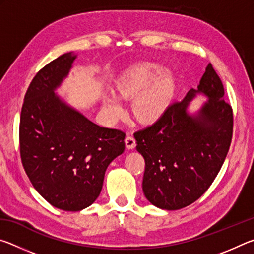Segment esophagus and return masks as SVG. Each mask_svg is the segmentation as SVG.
Masks as SVG:
<instances>
[{
	"label": "esophagus",
	"instance_id": "esophagus-1",
	"mask_svg": "<svg viewBox=\"0 0 254 254\" xmlns=\"http://www.w3.org/2000/svg\"><path fill=\"white\" fill-rule=\"evenodd\" d=\"M126 145L127 149H134L135 148V139L131 133H128L126 137Z\"/></svg>",
	"mask_w": 254,
	"mask_h": 254
}]
</instances>
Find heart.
<instances>
[{"label":"heart","instance_id":"obj_1","mask_svg":"<svg viewBox=\"0 0 254 254\" xmlns=\"http://www.w3.org/2000/svg\"><path fill=\"white\" fill-rule=\"evenodd\" d=\"M175 79L166 68L153 63L132 66L118 83L121 97L132 101V112L141 122L151 123L160 119L168 107L175 91ZM104 110L111 118L121 117L124 107L114 94L104 98Z\"/></svg>","mask_w":254,"mask_h":254}]
</instances>
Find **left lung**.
Wrapping results in <instances>:
<instances>
[{"label":"left lung","mask_w":254,"mask_h":254,"mask_svg":"<svg viewBox=\"0 0 254 254\" xmlns=\"http://www.w3.org/2000/svg\"><path fill=\"white\" fill-rule=\"evenodd\" d=\"M197 92L209 101L197 116L187 113ZM224 86L208 64L198 89L167 107L160 119L134 133L136 150L144 158V196L167 210L196 201L214 182L229 152L233 135V111L224 101Z\"/></svg>","instance_id":"1"}]
</instances>
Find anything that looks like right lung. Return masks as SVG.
<instances>
[{"instance_id": "right-lung-1", "label": "right lung", "mask_w": 254, "mask_h": 254, "mask_svg": "<svg viewBox=\"0 0 254 254\" xmlns=\"http://www.w3.org/2000/svg\"><path fill=\"white\" fill-rule=\"evenodd\" d=\"M76 56L64 54L37 72L20 117V154L36 190L55 207L77 212L100 195L107 166L126 149V133L102 127L54 93Z\"/></svg>"}]
</instances>
